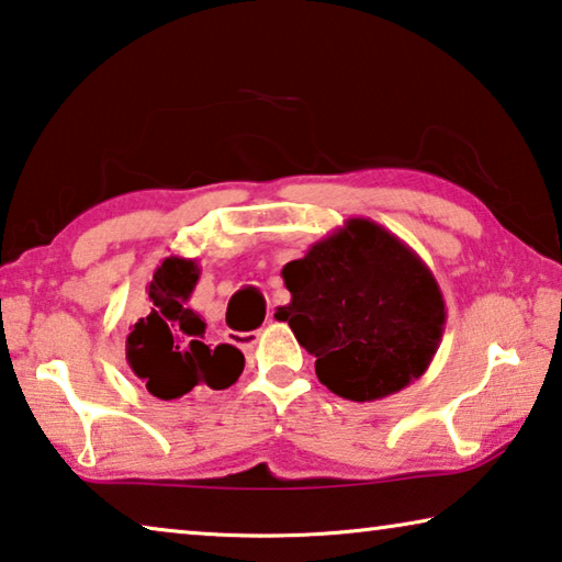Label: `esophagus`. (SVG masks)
<instances>
[{
	"label": "esophagus",
	"instance_id": "34e87169",
	"mask_svg": "<svg viewBox=\"0 0 562 562\" xmlns=\"http://www.w3.org/2000/svg\"><path fill=\"white\" fill-rule=\"evenodd\" d=\"M259 330H226L224 338L226 344H232L236 348H244V351H248V348H254L256 344H259Z\"/></svg>",
	"mask_w": 562,
	"mask_h": 562
}]
</instances>
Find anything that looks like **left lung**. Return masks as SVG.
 <instances>
[{"label":"left lung","mask_w":562,"mask_h":562,"mask_svg":"<svg viewBox=\"0 0 562 562\" xmlns=\"http://www.w3.org/2000/svg\"><path fill=\"white\" fill-rule=\"evenodd\" d=\"M291 303L276 311L348 401H379L420 379L446 328V301L420 256L371 218H348L283 266Z\"/></svg>","instance_id":"8db88e82"}]
</instances>
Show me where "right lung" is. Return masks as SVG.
Instances as JSON below:
<instances>
[{"instance_id": "right-lung-1", "label": "right lung", "mask_w": 562, "mask_h": 562, "mask_svg": "<svg viewBox=\"0 0 562 562\" xmlns=\"http://www.w3.org/2000/svg\"><path fill=\"white\" fill-rule=\"evenodd\" d=\"M199 273L194 259H164L149 283V314L126 336L128 366L161 401L224 391L244 371V353L232 344H209L206 324L189 306Z\"/></svg>"}]
</instances>
